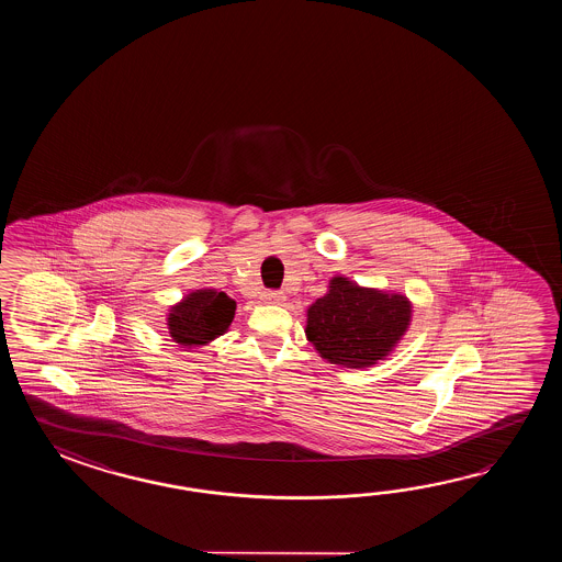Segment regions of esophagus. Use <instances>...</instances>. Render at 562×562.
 Listing matches in <instances>:
<instances>
[{
  "label": "esophagus",
  "instance_id": "obj_1",
  "mask_svg": "<svg viewBox=\"0 0 562 562\" xmlns=\"http://www.w3.org/2000/svg\"><path fill=\"white\" fill-rule=\"evenodd\" d=\"M263 301L269 303V305H283L285 303V295L277 293V291H267V293H263Z\"/></svg>",
  "mask_w": 562,
  "mask_h": 562
}]
</instances>
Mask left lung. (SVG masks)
<instances>
[{
    "label": "left lung",
    "instance_id": "1",
    "mask_svg": "<svg viewBox=\"0 0 562 562\" xmlns=\"http://www.w3.org/2000/svg\"><path fill=\"white\" fill-rule=\"evenodd\" d=\"M412 315L414 303L404 293L334 276L325 295L307 307L305 337L325 361L361 370L394 353Z\"/></svg>",
    "mask_w": 562,
    "mask_h": 562
}]
</instances>
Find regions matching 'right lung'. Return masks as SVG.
Returning a JSON list of instances; mask_svg holds the SVG:
<instances>
[{
    "instance_id": "right-lung-1",
    "label": "right lung",
    "mask_w": 562,
    "mask_h": 562,
    "mask_svg": "<svg viewBox=\"0 0 562 562\" xmlns=\"http://www.w3.org/2000/svg\"><path fill=\"white\" fill-rule=\"evenodd\" d=\"M237 301L211 286L192 289L168 307L167 329L170 339L184 349L209 346L228 331Z\"/></svg>"
}]
</instances>
